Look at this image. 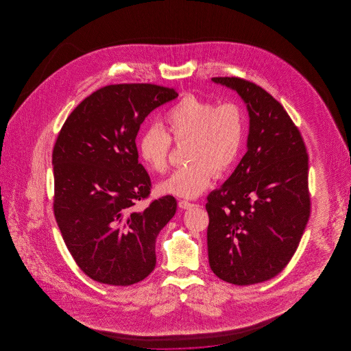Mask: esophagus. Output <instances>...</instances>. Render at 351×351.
<instances>
[{"mask_svg": "<svg viewBox=\"0 0 351 351\" xmlns=\"http://www.w3.org/2000/svg\"><path fill=\"white\" fill-rule=\"evenodd\" d=\"M179 208L182 209H191L195 207L197 204L195 203H191V202L186 201V199H180L178 202Z\"/></svg>", "mask_w": 351, "mask_h": 351, "instance_id": "obj_1", "label": "esophagus"}]
</instances>
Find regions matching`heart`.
<instances>
[{
    "label": "heart",
    "instance_id": "b5f03b06",
    "mask_svg": "<svg viewBox=\"0 0 351 351\" xmlns=\"http://www.w3.org/2000/svg\"><path fill=\"white\" fill-rule=\"evenodd\" d=\"M162 128L143 132L138 149L152 171L165 173L168 168L171 138L186 143L188 165L159 184L162 193L194 198L204 192L213 176H223L239 158L246 130L245 112L234 103L217 105L188 95L165 112Z\"/></svg>",
    "mask_w": 351,
    "mask_h": 351
}]
</instances>
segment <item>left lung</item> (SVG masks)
I'll return each instance as SVG.
<instances>
[{"label": "left lung", "instance_id": "8db88e82", "mask_svg": "<svg viewBox=\"0 0 351 351\" xmlns=\"http://www.w3.org/2000/svg\"><path fill=\"white\" fill-rule=\"evenodd\" d=\"M236 90L250 115L247 152L206 209L209 266L230 284L277 276L298 250L310 217L308 156L298 127L266 90L239 77H212Z\"/></svg>", "mask_w": 351, "mask_h": 351}]
</instances>
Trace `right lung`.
Returning <instances> with one entry per match:
<instances>
[{"label": "right lung", "instance_id": "right-lung-1", "mask_svg": "<svg viewBox=\"0 0 351 351\" xmlns=\"http://www.w3.org/2000/svg\"><path fill=\"white\" fill-rule=\"evenodd\" d=\"M177 97L154 84L108 85L84 99L58 135L53 215L76 265L100 284H136L156 267V239L177 201L139 206L152 182L135 139L150 112Z\"/></svg>", "mask_w": 351, "mask_h": 351}]
</instances>
